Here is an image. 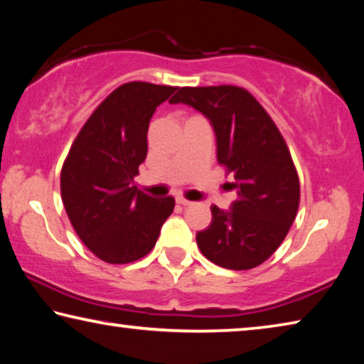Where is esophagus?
<instances>
[{
    "mask_svg": "<svg viewBox=\"0 0 364 364\" xmlns=\"http://www.w3.org/2000/svg\"><path fill=\"white\" fill-rule=\"evenodd\" d=\"M176 202H178V204H181V205H191V204H193V202L188 200V199H184V197H178Z\"/></svg>",
    "mask_w": 364,
    "mask_h": 364,
    "instance_id": "esophagus-1",
    "label": "esophagus"
}]
</instances>
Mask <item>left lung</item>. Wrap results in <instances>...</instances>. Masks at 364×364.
Masks as SVG:
<instances>
[{
	"mask_svg": "<svg viewBox=\"0 0 364 364\" xmlns=\"http://www.w3.org/2000/svg\"><path fill=\"white\" fill-rule=\"evenodd\" d=\"M171 104H188L210 120L217 160L231 175L230 210L212 205V223L197 232L205 258L228 269H250L274 254L300 202L299 175L278 127L241 86L180 88Z\"/></svg>",
	"mask_w": 364,
	"mask_h": 364,
	"instance_id": "obj_1",
	"label": "left lung"
}]
</instances>
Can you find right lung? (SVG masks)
<instances>
[{
    "instance_id": "obj_1",
    "label": "right lung",
    "mask_w": 364,
    "mask_h": 364,
    "mask_svg": "<svg viewBox=\"0 0 364 364\" xmlns=\"http://www.w3.org/2000/svg\"><path fill=\"white\" fill-rule=\"evenodd\" d=\"M175 86L146 82L114 90L77 134L60 171V196L73 230L101 260L123 264L149 254L175 207L156 199L134 176L147 154V128Z\"/></svg>"
}]
</instances>
